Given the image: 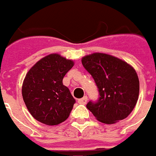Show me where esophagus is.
Returning <instances> with one entry per match:
<instances>
[{
    "label": "esophagus",
    "mask_w": 156,
    "mask_h": 156,
    "mask_svg": "<svg viewBox=\"0 0 156 156\" xmlns=\"http://www.w3.org/2000/svg\"><path fill=\"white\" fill-rule=\"evenodd\" d=\"M87 101H88V97L85 96H83V98H81V99H79V100H78V103H80V104H85V103L87 102Z\"/></svg>",
    "instance_id": "obj_1"
}]
</instances>
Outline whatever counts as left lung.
<instances>
[{
  "mask_svg": "<svg viewBox=\"0 0 156 156\" xmlns=\"http://www.w3.org/2000/svg\"><path fill=\"white\" fill-rule=\"evenodd\" d=\"M82 64L94 78L99 91L98 100L90 101L87 108L105 124L126 118L135 108L139 95L135 69L126 61L102 53L83 57Z\"/></svg>",
  "mask_w": 156,
  "mask_h": 156,
  "instance_id": "left-lung-1",
  "label": "left lung"
}]
</instances>
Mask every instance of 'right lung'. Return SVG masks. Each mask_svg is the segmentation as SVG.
Segmentation results:
<instances>
[{
  "mask_svg": "<svg viewBox=\"0 0 156 156\" xmlns=\"http://www.w3.org/2000/svg\"><path fill=\"white\" fill-rule=\"evenodd\" d=\"M74 62L51 54L37 61L25 76L22 96L32 117L48 126H56L69 117L76 101L62 83Z\"/></svg>",
  "mask_w": 156,
  "mask_h": 156,
  "instance_id": "add662e5",
  "label": "right lung"
}]
</instances>
